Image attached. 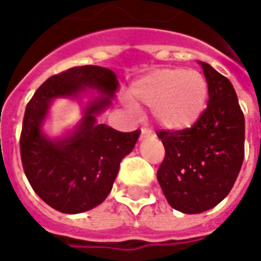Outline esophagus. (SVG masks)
Here are the masks:
<instances>
[{
    "label": "esophagus",
    "instance_id": "34e87169",
    "mask_svg": "<svg viewBox=\"0 0 261 261\" xmlns=\"http://www.w3.org/2000/svg\"><path fill=\"white\" fill-rule=\"evenodd\" d=\"M153 136V131L147 127H142V137H150Z\"/></svg>",
    "mask_w": 261,
    "mask_h": 261
}]
</instances>
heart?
Returning <instances> with one entry per match:
<instances>
[{"instance_id":"heart-1","label":"heart","mask_w":261,"mask_h":261,"mask_svg":"<svg viewBox=\"0 0 261 261\" xmlns=\"http://www.w3.org/2000/svg\"><path fill=\"white\" fill-rule=\"evenodd\" d=\"M209 86L203 74L182 68H162L136 82L131 99L153 108L154 119L169 130L193 125L207 102Z\"/></svg>"}]
</instances>
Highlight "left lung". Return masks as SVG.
Returning a JSON list of instances; mask_svg holds the SVG:
<instances>
[{"instance_id":"1","label":"left lung","mask_w":261,"mask_h":261,"mask_svg":"<svg viewBox=\"0 0 261 261\" xmlns=\"http://www.w3.org/2000/svg\"><path fill=\"white\" fill-rule=\"evenodd\" d=\"M200 65L209 86L207 108L190 128L156 131L165 147L158 181L169 206L182 213L221 203L244 161L245 121L232 83L207 63Z\"/></svg>"}]
</instances>
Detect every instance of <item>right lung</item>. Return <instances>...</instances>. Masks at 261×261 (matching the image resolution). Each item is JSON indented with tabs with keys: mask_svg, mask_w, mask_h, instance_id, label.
<instances>
[{
	"mask_svg": "<svg viewBox=\"0 0 261 261\" xmlns=\"http://www.w3.org/2000/svg\"><path fill=\"white\" fill-rule=\"evenodd\" d=\"M86 87L96 88L104 96L88 106L82 122L70 136L48 139L40 127L51 100L78 97ZM117 89L112 70L83 65L49 77L29 100L20 136L21 164L35 193L52 209L82 213L96 207L111 193L122 158L140 136V130L121 133L96 122Z\"/></svg>",
	"mask_w": 261,
	"mask_h": 261,
	"instance_id": "right-lung-1",
	"label": "right lung"
}]
</instances>
